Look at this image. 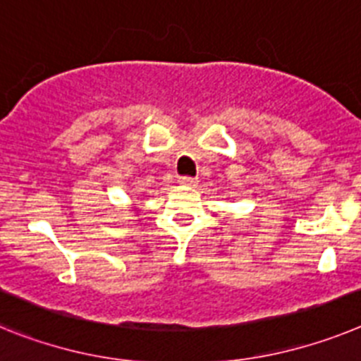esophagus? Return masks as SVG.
<instances>
[{"mask_svg":"<svg viewBox=\"0 0 361 361\" xmlns=\"http://www.w3.org/2000/svg\"><path fill=\"white\" fill-rule=\"evenodd\" d=\"M180 183H181V185H189V187H192V185H196V183H198V178L181 176V178H180Z\"/></svg>","mask_w":361,"mask_h":361,"instance_id":"obj_1","label":"esophagus"}]
</instances>
